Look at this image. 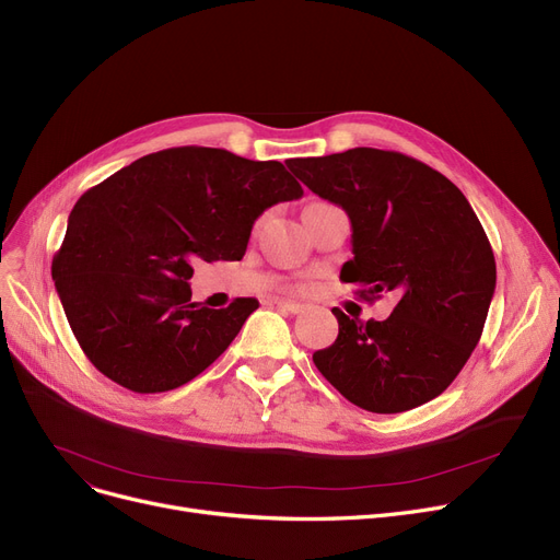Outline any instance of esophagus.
Masks as SVG:
<instances>
[{
    "instance_id": "1",
    "label": "esophagus",
    "mask_w": 560,
    "mask_h": 560,
    "mask_svg": "<svg viewBox=\"0 0 560 560\" xmlns=\"http://www.w3.org/2000/svg\"><path fill=\"white\" fill-rule=\"evenodd\" d=\"M277 308H281V311H285V313H292V315H298L300 311H302V304H298V302H277Z\"/></svg>"
}]
</instances>
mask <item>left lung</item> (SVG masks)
I'll return each mask as SVG.
<instances>
[{
  "instance_id": "obj_1",
  "label": "left lung",
  "mask_w": 560,
  "mask_h": 560,
  "mask_svg": "<svg viewBox=\"0 0 560 560\" xmlns=\"http://www.w3.org/2000/svg\"><path fill=\"white\" fill-rule=\"evenodd\" d=\"M285 165L351 220L354 258L340 281L365 302L399 298L381 322L334 308L338 338L315 351V368L370 413H401L445 393L483 334L497 281L465 195L427 163L372 147Z\"/></svg>"
}]
</instances>
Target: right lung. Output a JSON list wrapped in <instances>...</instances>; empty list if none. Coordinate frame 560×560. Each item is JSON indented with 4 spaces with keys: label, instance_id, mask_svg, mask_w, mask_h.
<instances>
[{
    "label": "right lung",
    "instance_id": "1",
    "mask_svg": "<svg viewBox=\"0 0 560 560\" xmlns=\"http://www.w3.org/2000/svg\"><path fill=\"white\" fill-rule=\"evenodd\" d=\"M302 195L279 161L197 144L147 154L85 190L51 277L88 361L140 395L201 374L258 300L220 311L192 302V265L241 260L256 218Z\"/></svg>",
    "mask_w": 560,
    "mask_h": 560
}]
</instances>
